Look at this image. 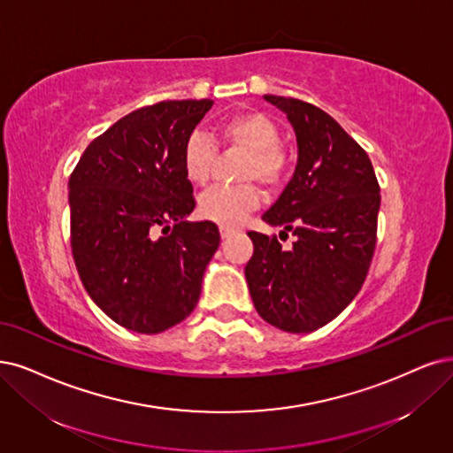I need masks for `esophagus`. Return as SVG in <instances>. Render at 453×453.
Segmentation results:
<instances>
[{
	"mask_svg": "<svg viewBox=\"0 0 453 453\" xmlns=\"http://www.w3.org/2000/svg\"><path fill=\"white\" fill-rule=\"evenodd\" d=\"M220 235H222V239H229L231 235H235V229H233V227H226V226H222V227H220Z\"/></svg>",
	"mask_w": 453,
	"mask_h": 453,
	"instance_id": "obj_1",
	"label": "esophagus"
}]
</instances>
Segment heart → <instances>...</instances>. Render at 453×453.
Returning a JSON list of instances; mask_svg holds the SVG:
<instances>
[{"label": "heart", "instance_id": "1", "mask_svg": "<svg viewBox=\"0 0 453 453\" xmlns=\"http://www.w3.org/2000/svg\"><path fill=\"white\" fill-rule=\"evenodd\" d=\"M218 142L246 153L239 179L257 180L266 188H274L288 172V155L280 145V128L259 111H242L229 117L218 127ZM216 145L205 134L194 132L182 145L180 165L187 180L194 187H205L216 162ZM261 192L254 182L237 187H218L197 201V212L203 220L218 226H237L242 218L259 207Z\"/></svg>", "mask_w": 453, "mask_h": 453}]
</instances>
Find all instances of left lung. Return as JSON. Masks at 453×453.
Returning <instances> with one entry per match:
<instances>
[{
    "label": "left lung",
    "mask_w": 453,
    "mask_h": 453,
    "mask_svg": "<svg viewBox=\"0 0 453 453\" xmlns=\"http://www.w3.org/2000/svg\"><path fill=\"white\" fill-rule=\"evenodd\" d=\"M263 98L288 115L298 149L295 173L263 220L296 241L281 250L276 237L250 231L254 256L244 274L266 323L306 334L358 295L377 242L380 188L370 157L326 111L298 98Z\"/></svg>",
    "instance_id": "1"
}]
</instances>
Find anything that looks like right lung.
Instances as JSON below:
<instances>
[{
  "label": "right lung",
  "instance_id": "right-lung-1",
  "mask_svg": "<svg viewBox=\"0 0 453 453\" xmlns=\"http://www.w3.org/2000/svg\"><path fill=\"white\" fill-rule=\"evenodd\" d=\"M212 100L134 110L93 140L69 179L71 246L83 288L111 321L158 334L194 311L220 244L212 222H188L187 138Z\"/></svg>",
  "mask_w": 453,
  "mask_h": 453
}]
</instances>
